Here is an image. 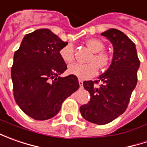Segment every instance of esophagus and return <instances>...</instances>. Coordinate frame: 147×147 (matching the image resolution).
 Listing matches in <instances>:
<instances>
[{"label":"esophagus","mask_w":147,"mask_h":147,"mask_svg":"<svg viewBox=\"0 0 147 147\" xmlns=\"http://www.w3.org/2000/svg\"><path fill=\"white\" fill-rule=\"evenodd\" d=\"M78 83H79V86L82 88V86H83V81H82V79H78Z\"/></svg>","instance_id":"esophagus-1"}]
</instances>
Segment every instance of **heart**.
Wrapping results in <instances>:
<instances>
[{"label":"heart","mask_w":147,"mask_h":147,"mask_svg":"<svg viewBox=\"0 0 147 147\" xmlns=\"http://www.w3.org/2000/svg\"><path fill=\"white\" fill-rule=\"evenodd\" d=\"M89 49L94 52L88 64L75 63L68 67V72L80 78H88L95 76L97 73L98 66L100 69H105L110 64V56L102 52L104 43L96 38H91L87 41ZM59 56L66 64H70L74 59V49L72 44H67L59 50Z\"/></svg>","instance_id":"heart-1"}]
</instances>
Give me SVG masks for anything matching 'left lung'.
<instances>
[{"label":"left lung","mask_w":147,"mask_h":147,"mask_svg":"<svg viewBox=\"0 0 147 147\" xmlns=\"http://www.w3.org/2000/svg\"><path fill=\"white\" fill-rule=\"evenodd\" d=\"M101 35L113 46L112 61L109 69L99 77L98 81L102 82L99 88L93 81L83 82L91 99L79 109L86 120L99 125L110 123L126 110L138 82L140 66L135 44L123 32L110 28Z\"/></svg>","instance_id":"1"}]
</instances>
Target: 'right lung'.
<instances>
[{
	"label": "right lung",
	"instance_id": "right-lung-1",
	"mask_svg": "<svg viewBox=\"0 0 147 147\" xmlns=\"http://www.w3.org/2000/svg\"><path fill=\"white\" fill-rule=\"evenodd\" d=\"M67 44L50 29L41 28L26 34L14 52L11 68L14 99L36 120L56 115L64 100L79 88L76 76L60 77L67 65L59 50Z\"/></svg>",
	"mask_w": 147,
	"mask_h": 147
}]
</instances>
